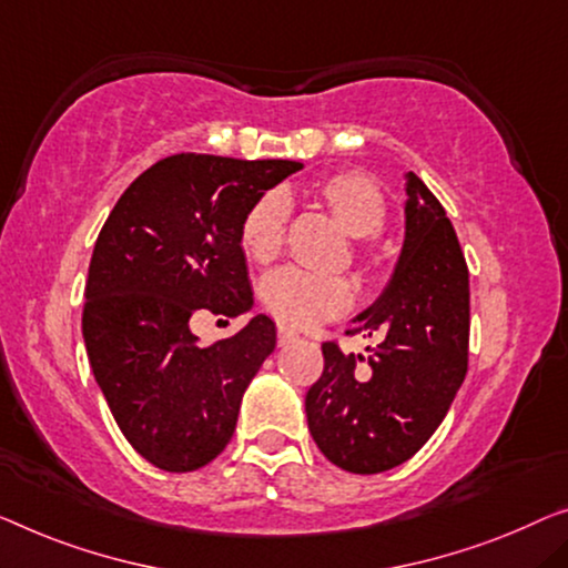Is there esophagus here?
I'll use <instances>...</instances> for the list:
<instances>
[{"label": "esophagus", "instance_id": "1", "mask_svg": "<svg viewBox=\"0 0 568 568\" xmlns=\"http://www.w3.org/2000/svg\"><path fill=\"white\" fill-rule=\"evenodd\" d=\"M293 338H298V332H295V328L285 326V324H277V344L285 346L287 342H293Z\"/></svg>", "mask_w": 568, "mask_h": 568}]
</instances>
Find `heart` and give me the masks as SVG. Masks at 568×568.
I'll list each match as a JSON object with an SVG mask.
<instances>
[{
  "label": "heart",
  "mask_w": 568,
  "mask_h": 568,
  "mask_svg": "<svg viewBox=\"0 0 568 568\" xmlns=\"http://www.w3.org/2000/svg\"><path fill=\"white\" fill-rule=\"evenodd\" d=\"M316 196L346 234L365 240L385 226L387 206L379 185L362 173H336L316 183ZM287 224V199L267 191L244 214L240 244L255 265H270L281 255ZM260 301L270 316L291 326H316L352 306L354 287L342 275H311L277 270L260 285Z\"/></svg>",
  "instance_id": "b5f03b06"
}]
</instances>
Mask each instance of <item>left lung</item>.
<instances>
[{
  "instance_id": "left-lung-1",
  "label": "left lung",
  "mask_w": 568,
  "mask_h": 568,
  "mask_svg": "<svg viewBox=\"0 0 568 568\" xmlns=\"http://www.w3.org/2000/svg\"><path fill=\"white\" fill-rule=\"evenodd\" d=\"M405 240L385 293L354 332L379 336L369 357L324 342V372L306 393L313 442L336 467L377 474L434 436L469 362V270L446 211L405 173Z\"/></svg>"
}]
</instances>
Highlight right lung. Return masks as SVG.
I'll use <instances>...</instances> for the list:
<instances>
[{
    "label": "right lung",
    "mask_w": 568,
    "mask_h": 568,
    "mask_svg": "<svg viewBox=\"0 0 568 568\" xmlns=\"http://www.w3.org/2000/svg\"><path fill=\"white\" fill-rule=\"evenodd\" d=\"M301 168L181 152L134 178L101 226L83 342L116 426L158 469H201L232 442L242 395L275 349V324L257 313L201 346L189 321L252 308L240 224Z\"/></svg>",
    "instance_id": "obj_1"
}]
</instances>
